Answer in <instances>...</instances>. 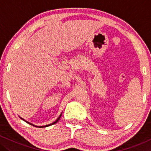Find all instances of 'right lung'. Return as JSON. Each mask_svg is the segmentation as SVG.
<instances>
[{
  "instance_id": "right-lung-1",
  "label": "right lung",
  "mask_w": 151,
  "mask_h": 151,
  "mask_svg": "<svg viewBox=\"0 0 151 151\" xmlns=\"http://www.w3.org/2000/svg\"><path fill=\"white\" fill-rule=\"evenodd\" d=\"M61 116H62V114L60 116H59V118L58 119H57L56 121H55V122H53V123H52V124H48V125H46V126H39V128H45V127H47V126H51V125H53V124H56L57 122H58V121L60 120V117H61ZM21 119H22V118H21ZM22 120H24V119H22ZM25 121V120H24ZM26 122L27 123H28L27 122V121H26ZM28 124H30V125H32V126H35V127H38V126H35V125H33V124H30V123H28Z\"/></svg>"
}]
</instances>
